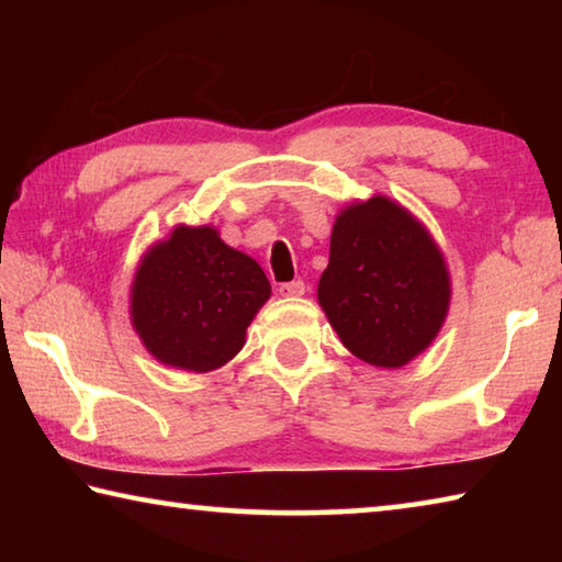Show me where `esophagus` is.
I'll use <instances>...</instances> for the list:
<instances>
[{
	"label": "esophagus",
	"mask_w": 562,
	"mask_h": 562,
	"mask_svg": "<svg viewBox=\"0 0 562 562\" xmlns=\"http://www.w3.org/2000/svg\"><path fill=\"white\" fill-rule=\"evenodd\" d=\"M304 290H307V288H304L302 280H292V282H282L280 284L282 297H302Z\"/></svg>",
	"instance_id": "1"
}]
</instances>
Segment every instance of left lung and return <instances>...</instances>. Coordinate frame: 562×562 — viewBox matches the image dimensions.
<instances>
[{
  "mask_svg": "<svg viewBox=\"0 0 562 562\" xmlns=\"http://www.w3.org/2000/svg\"><path fill=\"white\" fill-rule=\"evenodd\" d=\"M317 300L351 355L398 369L439 335L451 280L429 231L406 207L374 195L337 215Z\"/></svg>",
  "mask_w": 562,
  "mask_h": 562,
  "instance_id": "obj_1",
  "label": "left lung"
}]
</instances>
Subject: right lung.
<instances>
[{"label": "right lung", "instance_id": "right-lung-1", "mask_svg": "<svg viewBox=\"0 0 562 562\" xmlns=\"http://www.w3.org/2000/svg\"><path fill=\"white\" fill-rule=\"evenodd\" d=\"M270 297L258 262L215 227L178 225L140 260L131 284V325L158 361L213 372L245 345V329Z\"/></svg>", "mask_w": 562, "mask_h": 562}]
</instances>
